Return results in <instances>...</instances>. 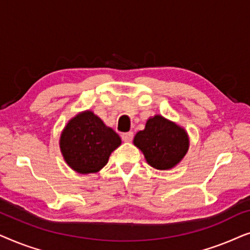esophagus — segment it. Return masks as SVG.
<instances>
[{
	"mask_svg": "<svg viewBox=\"0 0 250 250\" xmlns=\"http://www.w3.org/2000/svg\"><path fill=\"white\" fill-rule=\"evenodd\" d=\"M133 139V132H127V133H123L122 134V140L125 142H131Z\"/></svg>",
	"mask_w": 250,
	"mask_h": 250,
	"instance_id": "1",
	"label": "esophagus"
}]
</instances>
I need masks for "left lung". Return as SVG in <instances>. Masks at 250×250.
I'll use <instances>...</instances> for the list:
<instances>
[{
    "label": "left lung",
    "mask_w": 250,
    "mask_h": 250,
    "mask_svg": "<svg viewBox=\"0 0 250 250\" xmlns=\"http://www.w3.org/2000/svg\"><path fill=\"white\" fill-rule=\"evenodd\" d=\"M134 145L150 166L164 170L172 168L186 156L189 139L183 128L157 115L146 122L143 131L136 133Z\"/></svg>",
    "instance_id": "left-lung-1"
}]
</instances>
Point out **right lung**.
Masks as SVG:
<instances>
[{
    "instance_id": "obj_1",
    "label": "right lung",
    "mask_w": 250,
    "mask_h": 250,
    "mask_svg": "<svg viewBox=\"0 0 250 250\" xmlns=\"http://www.w3.org/2000/svg\"><path fill=\"white\" fill-rule=\"evenodd\" d=\"M122 141L93 112L85 111L68 123L60 138V149L68 165L78 173L99 172Z\"/></svg>"
}]
</instances>
